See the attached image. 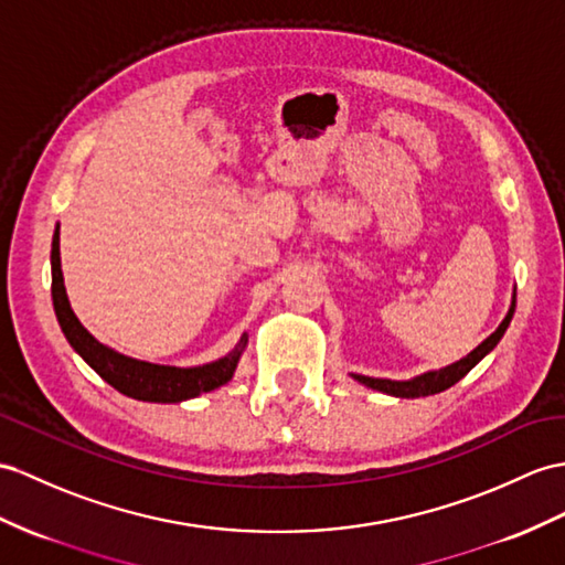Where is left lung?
<instances>
[{
  "label": "left lung",
  "instance_id": "8db88e82",
  "mask_svg": "<svg viewBox=\"0 0 565 565\" xmlns=\"http://www.w3.org/2000/svg\"><path fill=\"white\" fill-rule=\"evenodd\" d=\"M513 311H515V299L511 309H508L503 323L493 330V333L481 342V345L477 350H472L470 354L465 356V360L450 364L441 371H429V374H422L417 379L412 381H388V379H369V376H360V374H352L356 381L364 383V386L374 388V391H381V393H388V395H395V397H422V395H434V393H441L450 386H456V383L470 374V371L484 360V356L499 345V340L503 338L505 328L511 326V319H513Z\"/></svg>",
  "mask_w": 565,
  "mask_h": 565
}]
</instances>
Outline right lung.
Instances as JSON below:
<instances>
[{
	"label": "right lung",
	"instance_id": "obj_1",
	"mask_svg": "<svg viewBox=\"0 0 565 565\" xmlns=\"http://www.w3.org/2000/svg\"><path fill=\"white\" fill-rule=\"evenodd\" d=\"M52 305L68 345L84 356L86 364L95 369V374H100V379H105L109 386L117 388L119 393L143 403H179L225 386L232 374H235L242 348L246 342L244 335L239 348L232 350L223 360L194 369L148 364L100 345V342L81 326L76 313L68 307L60 266V232H54L52 237Z\"/></svg>",
	"mask_w": 565,
	"mask_h": 565
}]
</instances>
